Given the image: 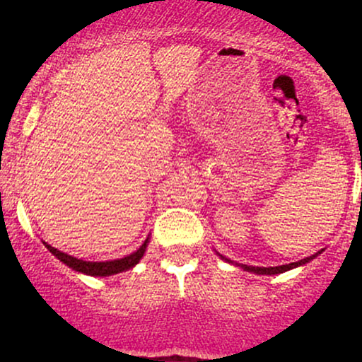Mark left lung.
I'll return each mask as SVG.
<instances>
[{
  "label": "left lung",
  "mask_w": 362,
  "mask_h": 362,
  "mask_svg": "<svg viewBox=\"0 0 362 362\" xmlns=\"http://www.w3.org/2000/svg\"><path fill=\"white\" fill-rule=\"evenodd\" d=\"M318 254H320V252H318ZM318 254H315V255H311V257H306V259H301L298 262H291V264L279 265V267H252V265H249V267L242 265V267H244V270L254 272V274H259V275H275V274H284V272L290 270V269H295V267H298V265L308 264V262L313 260ZM222 259H224V257H222Z\"/></svg>",
  "instance_id": "obj_1"
}]
</instances>
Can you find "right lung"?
<instances>
[{"instance_id": "1", "label": "right lung", "mask_w": 362, "mask_h": 362, "mask_svg": "<svg viewBox=\"0 0 362 362\" xmlns=\"http://www.w3.org/2000/svg\"><path fill=\"white\" fill-rule=\"evenodd\" d=\"M44 245H46L47 250L52 252V254L56 255L59 260L64 262V264L69 265L74 270L82 272V274L92 275V276H108V275L120 274V272H125L128 269H132V267H135L138 262H140L143 254H145L148 239L143 242V245L140 247V249H138L136 252H133V254L123 257V259L108 260V262H86V260L76 259V257H72V255L64 254V252L54 249V247L46 244V242H44Z\"/></svg>"}]
</instances>
